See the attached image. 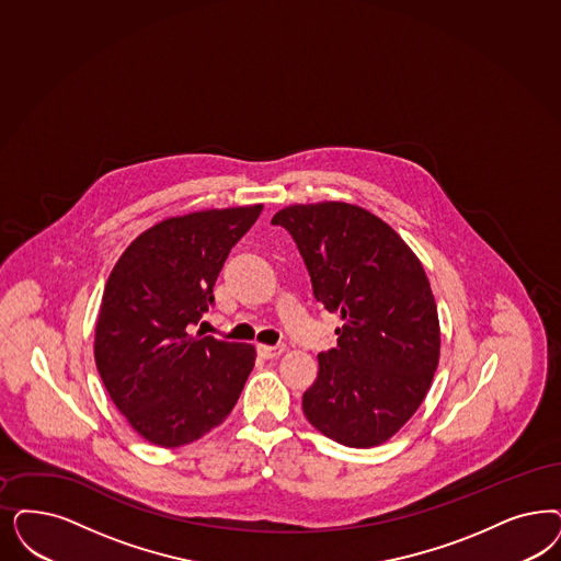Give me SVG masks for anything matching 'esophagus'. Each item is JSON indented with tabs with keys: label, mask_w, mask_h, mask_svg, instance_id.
<instances>
[{
	"label": "esophagus",
	"mask_w": 561,
	"mask_h": 561,
	"mask_svg": "<svg viewBox=\"0 0 561 561\" xmlns=\"http://www.w3.org/2000/svg\"><path fill=\"white\" fill-rule=\"evenodd\" d=\"M259 354L263 356V358H277V356H282L284 352H286V346H267V344H259Z\"/></svg>",
	"instance_id": "34e87169"
}]
</instances>
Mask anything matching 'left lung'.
<instances>
[{"instance_id":"1","label":"left lung","mask_w":561,"mask_h":561,"mask_svg":"<svg viewBox=\"0 0 561 561\" xmlns=\"http://www.w3.org/2000/svg\"><path fill=\"white\" fill-rule=\"evenodd\" d=\"M309 270L312 294L342 328L302 396L310 425L348 447L386 444L425 400L442 331L423 263L391 226L342 201L273 215Z\"/></svg>"}]
</instances>
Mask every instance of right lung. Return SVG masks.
I'll use <instances>...</instances> for the list:
<instances>
[{"label":"right lung","mask_w":561,"mask_h":561,"mask_svg":"<svg viewBox=\"0 0 561 561\" xmlns=\"http://www.w3.org/2000/svg\"><path fill=\"white\" fill-rule=\"evenodd\" d=\"M263 205L168 217L138 233L105 284L95 363L117 410L159 447L193 444L221 425L247 383L251 344L194 335L233 244Z\"/></svg>","instance_id":"1"}]
</instances>
